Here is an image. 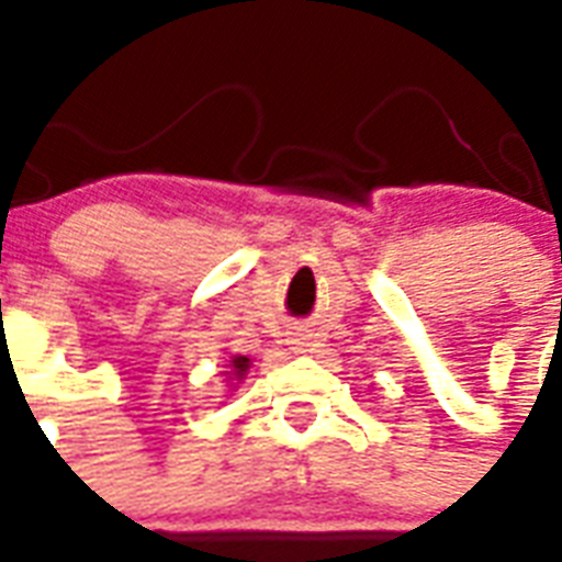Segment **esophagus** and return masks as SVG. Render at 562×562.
Returning <instances> with one entry per match:
<instances>
[{"mask_svg": "<svg viewBox=\"0 0 562 562\" xmlns=\"http://www.w3.org/2000/svg\"><path fill=\"white\" fill-rule=\"evenodd\" d=\"M291 344H297V350H306V347H308V335L306 333H297V335H294V341H291Z\"/></svg>", "mask_w": 562, "mask_h": 562, "instance_id": "obj_1", "label": "esophagus"}]
</instances>
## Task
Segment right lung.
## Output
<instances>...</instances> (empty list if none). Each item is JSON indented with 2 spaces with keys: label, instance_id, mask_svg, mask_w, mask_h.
<instances>
[{
  "label": "right lung",
  "instance_id": "1",
  "mask_svg": "<svg viewBox=\"0 0 562 562\" xmlns=\"http://www.w3.org/2000/svg\"><path fill=\"white\" fill-rule=\"evenodd\" d=\"M229 368H233V375H236V379H245L247 368H250V359H245V356H236Z\"/></svg>",
  "mask_w": 562,
  "mask_h": 562
}]
</instances>
